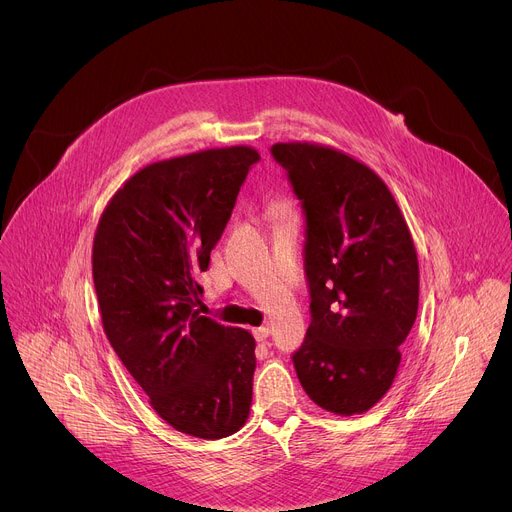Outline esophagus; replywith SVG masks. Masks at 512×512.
<instances>
[{
  "label": "esophagus",
  "instance_id": "obj_1",
  "mask_svg": "<svg viewBox=\"0 0 512 512\" xmlns=\"http://www.w3.org/2000/svg\"><path fill=\"white\" fill-rule=\"evenodd\" d=\"M253 336L257 342H265L269 338V328L267 326H261V328H255L253 330Z\"/></svg>",
  "mask_w": 512,
  "mask_h": 512
}]
</instances>
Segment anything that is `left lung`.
<instances>
[{
    "instance_id": "8db88e82",
    "label": "left lung",
    "mask_w": 512,
    "mask_h": 512,
    "mask_svg": "<svg viewBox=\"0 0 512 512\" xmlns=\"http://www.w3.org/2000/svg\"><path fill=\"white\" fill-rule=\"evenodd\" d=\"M306 212L312 322L291 356L308 397L334 415L391 389L419 306L415 245L387 184L367 164L310 141L275 143Z\"/></svg>"
}]
</instances>
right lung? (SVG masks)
Here are the masks:
<instances>
[{
    "mask_svg": "<svg viewBox=\"0 0 512 512\" xmlns=\"http://www.w3.org/2000/svg\"><path fill=\"white\" fill-rule=\"evenodd\" d=\"M251 145L186 154L135 172L107 202L93 241L103 330L154 411L174 429L221 440L253 399L255 338L194 310L196 281L221 239Z\"/></svg>",
    "mask_w": 512,
    "mask_h": 512,
    "instance_id": "1",
    "label": "right lung"
}]
</instances>
